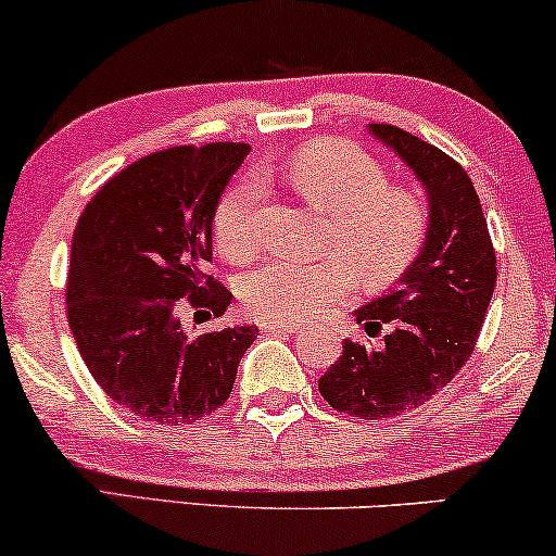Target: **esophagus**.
<instances>
[{"mask_svg": "<svg viewBox=\"0 0 556 556\" xmlns=\"http://www.w3.org/2000/svg\"><path fill=\"white\" fill-rule=\"evenodd\" d=\"M258 328H262V333H294V330H300L298 323L271 320V318H264L262 323H258Z\"/></svg>", "mask_w": 556, "mask_h": 556, "instance_id": "34e87169", "label": "esophagus"}]
</instances>
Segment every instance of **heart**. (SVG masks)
Returning a JSON list of instances; mask_svg holds the SVG:
<instances>
[{
	"mask_svg": "<svg viewBox=\"0 0 556 556\" xmlns=\"http://www.w3.org/2000/svg\"><path fill=\"white\" fill-rule=\"evenodd\" d=\"M285 179L302 200L330 217L323 262L277 258L245 274L241 298L249 311L277 320H311L339 305L359 277L384 287L403 277L424 249L431 210L416 187L390 185L388 168L343 140H318L294 151ZM262 181L241 177L223 192L213 215L215 245L228 262H249L258 241L254 217Z\"/></svg>",
	"mask_w": 556,
	"mask_h": 556,
	"instance_id": "obj_1",
	"label": "heart"
}]
</instances>
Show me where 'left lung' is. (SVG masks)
<instances>
[{"label":"left lung","instance_id":"1","mask_svg":"<svg viewBox=\"0 0 556 556\" xmlns=\"http://www.w3.org/2000/svg\"><path fill=\"white\" fill-rule=\"evenodd\" d=\"M369 130L424 181L431 223L395 290L354 313L367 336L388 328L382 346L343 341L318 390L333 410L384 420L428 403L472 356L497 258L480 197L459 161L397 125L371 123Z\"/></svg>","mask_w":556,"mask_h":556}]
</instances>
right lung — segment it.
<instances>
[{"label":"right lung","mask_w":556,"mask_h":556,"mask_svg":"<svg viewBox=\"0 0 556 556\" xmlns=\"http://www.w3.org/2000/svg\"><path fill=\"white\" fill-rule=\"evenodd\" d=\"M249 143L174 146L117 172L76 223L66 315L97 384L164 426L207 418L233 390L254 326L187 336L189 307L220 318L230 294L213 262V215Z\"/></svg>","instance_id":"obj_1"}]
</instances>
